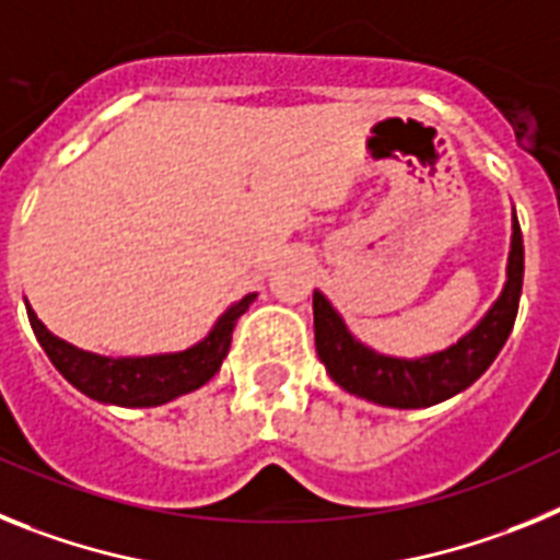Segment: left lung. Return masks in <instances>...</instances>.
<instances>
[{"label":"left lung","mask_w":560,"mask_h":560,"mask_svg":"<svg viewBox=\"0 0 560 560\" xmlns=\"http://www.w3.org/2000/svg\"><path fill=\"white\" fill-rule=\"evenodd\" d=\"M524 279V242L518 220H513V245H510L508 284L490 313L479 320L462 340L445 352L402 361L386 358L358 343L347 324L340 320L332 304L320 293H313L315 313V349L329 377L349 395L366 397L377 406L392 408H428L434 402L459 395L462 388L479 381L485 369L502 352L504 340L515 324Z\"/></svg>","instance_id":"obj_1"}]
</instances>
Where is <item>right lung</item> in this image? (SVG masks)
Listing matches in <instances>:
<instances>
[{
    "instance_id": "add662e5",
    "label": "right lung",
    "mask_w": 560,
    "mask_h": 560,
    "mask_svg": "<svg viewBox=\"0 0 560 560\" xmlns=\"http://www.w3.org/2000/svg\"><path fill=\"white\" fill-rule=\"evenodd\" d=\"M256 293L236 301L211 329L206 340H199L197 347L177 354H152V358H104L84 349H75L67 340L56 338L50 329L36 318V313L27 304V318L36 332L38 343L52 361V366L65 374L67 381L84 392L86 397L112 406L126 408H149L163 406L179 395H188L194 388L206 386L213 374L220 372L231 349L233 327L240 315L250 307Z\"/></svg>"
}]
</instances>
